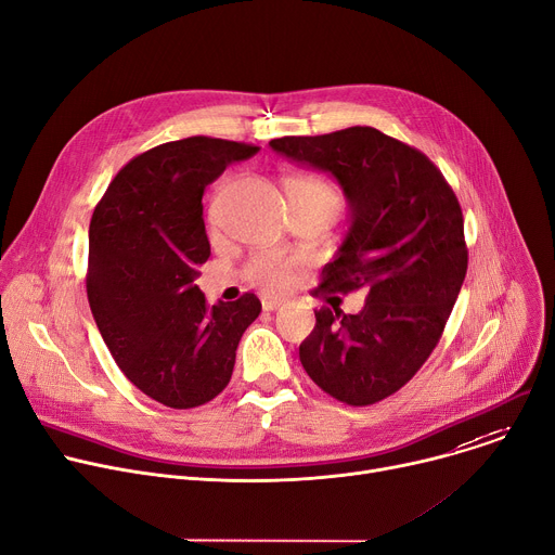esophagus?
Listing matches in <instances>:
<instances>
[{
    "label": "esophagus",
    "mask_w": 555,
    "mask_h": 555,
    "mask_svg": "<svg viewBox=\"0 0 555 555\" xmlns=\"http://www.w3.org/2000/svg\"><path fill=\"white\" fill-rule=\"evenodd\" d=\"M261 306H263V312H276V310L283 306V300H276V298H266Z\"/></svg>",
    "instance_id": "34e87169"
}]
</instances>
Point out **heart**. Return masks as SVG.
Returning <instances> with one entry per match:
<instances>
[{
    "label": "heart",
    "mask_w": 555,
    "mask_h": 555,
    "mask_svg": "<svg viewBox=\"0 0 555 555\" xmlns=\"http://www.w3.org/2000/svg\"><path fill=\"white\" fill-rule=\"evenodd\" d=\"M281 183L292 206L317 208L330 217L340 208V192L321 177L287 175ZM247 279L266 292H283L292 281V263L276 255H261L247 263Z\"/></svg>",
    "instance_id": "1"
}]
</instances>
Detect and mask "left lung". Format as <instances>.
<instances>
[{"mask_svg":"<svg viewBox=\"0 0 555 555\" xmlns=\"http://www.w3.org/2000/svg\"><path fill=\"white\" fill-rule=\"evenodd\" d=\"M270 145L330 172L349 204L351 225L314 294L367 292L359 314L314 310L300 363L332 398L374 405L423 367L456 304L467 274L461 204L421 150L370 126Z\"/></svg>","mask_w":555,"mask_h":555,"instance_id":"left-lung-1","label":"left lung"}]
</instances>
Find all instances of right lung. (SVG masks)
Segmentation results:
<instances>
[{
	"label": "right lung",
	"instance_id": "1",
	"mask_svg": "<svg viewBox=\"0 0 555 555\" xmlns=\"http://www.w3.org/2000/svg\"><path fill=\"white\" fill-rule=\"evenodd\" d=\"M257 153L212 137L162 143L130 159L92 212L86 289L94 323L126 378L166 408L219 396L243 332L261 314L255 294L210 308L194 285L210 257L204 190Z\"/></svg>",
	"mask_w": 555,
	"mask_h": 555
}]
</instances>
